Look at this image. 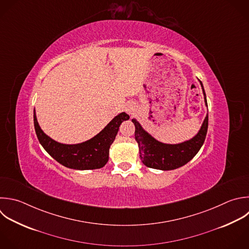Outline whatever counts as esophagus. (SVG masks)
<instances>
[{"mask_svg": "<svg viewBox=\"0 0 249 249\" xmlns=\"http://www.w3.org/2000/svg\"><path fill=\"white\" fill-rule=\"evenodd\" d=\"M124 110L127 114L129 115H133L135 112H136V106L132 103V102H127L125 105H124Z\"/></svg>", "mask_w": 249, "mask_h": 249, "instance_id": "34e87169", "label": "esophagus"}]
</instances>
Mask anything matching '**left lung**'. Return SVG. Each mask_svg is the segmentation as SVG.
<instances>
[{"mask_svg":"<svg viewBox=\"0 0 249 249\" xmlns=\"http://www.w3.org/2000/svg\"><path fill=\"white\" fill-rule=\"evenodd\" d=\"M198 82L202 89L204 104L207 107L203 86L200 81ZM131 122L135 125L134 135L142 162L151 168L172 170L189 162L203 145L208 127V114L206 113L199 130L194 137L177 144L160 142L146 131L135 118H133Z\"/></svg>","mask_w":249,"mask_h":249,"instance_id":"8db88e82","label":"left lung"}]
</instances>
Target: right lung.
<instances>
[{
	"label": "right lung",
	"instance_id": "1",
	"mask_svg": "<svg viewBox=\"0 0 249 249\" xmlns=\"http://www.w3.org/2000/svg\"><path fill=\"white\" fill-rule=\"evenodd\" d=\"M128 119L129 116L122 112L92 138L78 144H63L43 131L34 109V126L41 145L60 164L76 170L103 167L109 160V149L118 134L121 124Z\"/></svg>",
	"mask_w": 249,
	"mask_h": 249
}]
</instances>
